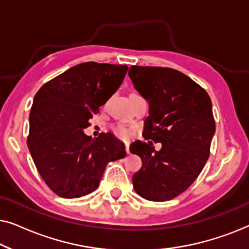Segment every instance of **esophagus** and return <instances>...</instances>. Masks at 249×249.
Masks as SVG:
<instances>
[{
	"label": "esophagus",
	"instance_id": "34e87169",
	"mask_svg": "<svg viewBox=\"0 0 249 249\" xmlns=\"http://www.w3.org/2000/svg\"><path fill=\"white\" fill-rule=\"evenodd\" d=\"M125 152H127L128 153V154H129V153H130V151H129V144H128V142H125Z\"/></svg>",
	"mask_w": 249,
	"mask_h": 249
}]
</instances>
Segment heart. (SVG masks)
Returning <instances> with one entry per match:
<instances>
[{"mask_svg":"<svg viewBox=\"0 0 249 249\" xmlns=\"http://www.w3.org/2000/svg\"><path fill=\"white\" fill-rule=\"evenodd\" d=\"M115 134L121 138H127L130 135V130L128 128L124 127V125H119V127L115 128Z\"/></svg>","mask_w":249,"mask_h":249,"instance_id":"heart-1","label":"heart"}]
</instances>
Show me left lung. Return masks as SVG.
Instances as JSON below:
<instances>
[{
    "label": "left lung",
    "instance_id": "left-lung-1",
    "mask_svg": "<svg viewBox=\"0 0 249 249\" xmlns=\"http://www.w3.org/2000/svg\"><path fill=\"white\" fill-rule=\"evenodd\" d=\"M129 78L148 102L142 136L130 152L142 165L132 176L136 193L153 202H165L185 192L199 176L210 156L215 132L209 94L188 76L162 67L131 66Z\"/></svg>",
    "mask_w": 249,
    "mask_h": 249
}]
</instances>
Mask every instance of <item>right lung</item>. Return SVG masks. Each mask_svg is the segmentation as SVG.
Masks as SVG:
<instances>
[{
    "instance_id": "right-lung-1",
    "label": "right lung",
    "mask_w": 249,
    "mask_h": 249,
    "mask_svg": "<svg viewBox=\"0 0 249 249\" xmlns=\"http://www.w3.org/2000/svg\"><path fill=\"white\" fill-rule=\"evenodd\" d=\"M127 70L121 64H77L43 85L34 97L27 144L39 175L60 197L94 192L107 163L127 154L124 142L110 132L96 139L84 132Z\"/></svg>"
}]
</instances>
